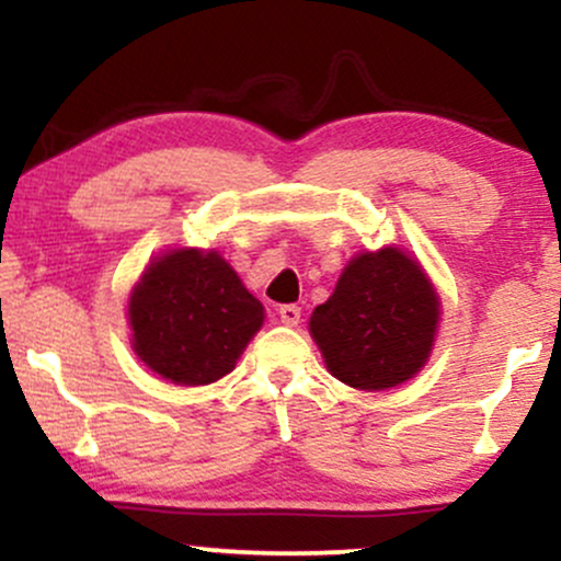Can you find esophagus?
<instances>
[{"label": "esophagus", "instance_id": "34e87169", "mask_svg": "<svg viewBox=\"0 0 561 561\" xmlns=\"http://www.w3.org/2000/svg\"><path fill=\"white\" fill-rule=\"evenodd\" d=\"M279 319L285 321L287 327H295L300 321V306L295 302H287V306H279Z\"/></svg>", "mask_w": 561, "mask_h": 561}]
</instances>
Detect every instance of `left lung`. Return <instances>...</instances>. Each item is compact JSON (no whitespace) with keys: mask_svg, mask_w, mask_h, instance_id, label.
<instances>
[{"mask_svg":"<svg viewBox=\"0 0 561 561\" xmlns=\"http://www.w3.org/2000/svg\"><path fill=\"white\" fill-rule=\"evenodd\" d=\"M437 308L420 263L398 248H382L347 263L332 298L313 311L311 334L340 382L358 390L396 388L427 362Z\"/></svg>","mask_w":561,"mask_h":561,"instance_id":"obj_1","label":"left lung"}]
</instances>
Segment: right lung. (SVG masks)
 Returning a JSON list of instances; mask_svg holds the SVG:
<instances>
[{"label":"right lung","instance_id":"obj_1","mask_svg":"<svg viewBox=\"0 0 561 561\" xmlns=\"http://www.w3.org/2000/svg\"><path fill=\"white\" fill-rule=\"evenodd\" d=\"M134 351L176 385L229 375L263 324V306L221 255L173 250L147 266L128 300Z\"/></svg>","mask_w":561,"mask_h":561}]
</instances>
